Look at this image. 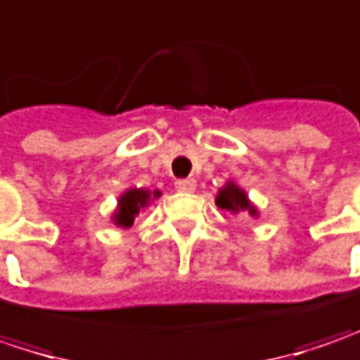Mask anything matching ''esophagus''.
<instances>
[{
  "instance_id": "1",
  "label": "esophagus",
  "mask_w": 360,
  "mask_h": 360,
  "mask_svg": "<svg viewBox=\"0 0 360 360\" xmlns=\"http://www.w3.org/2000/svg\"><path fill=\"white\" fill-rule=\"evenodd\" d=\"M175 187L179 189L181 193H193L197 187L195 179H179L175 183Z\"/></svg>"
}]
</instances>
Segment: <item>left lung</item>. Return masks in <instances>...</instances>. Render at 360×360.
<instances>
[{
  "instance_id": "1",
  "label": "left lung",
  "mask_w": 360,
  "mask_h": 360,
  "mask_svg": "<svg viewBox=\"0 0 360 360\" xmlns=\"http://www.w3.org/2000/svg\"><path fill=\"white\" fill-rule=\"evenodd\" d=\"M215 205H217L219 210L231 211V213L248 211L250 215H258L256 207L248 201V195L243 193L236 183H227L226 187L219 189V193L215 197Z\"/></svg>"
}]
</instances>
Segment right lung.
I'll return each mask as SVG.
<instances>
[{"instance_id":"add662e5","label":"right lung","mask_w":360,"mask_h":360,"mask_svg":"<svg viewBox=\"0 0 360 360\" xmlns=\"http://www.w3.org/2000/svg\"><path fill=\"white\" fill-rule=\"evenodd\" d=\"M159 195H161L159 191H153V195H150L149 191H145V189H129V191H124L120 195V199H118V210L115 211V217H112L115 224L122 227L133 226L134 215L149 203L150 197Z\"/></svg>"}]
</instances>
